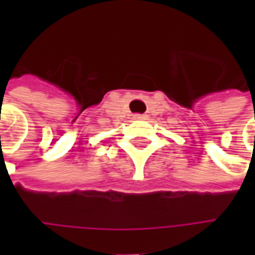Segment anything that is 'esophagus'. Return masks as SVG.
I'll list each match as a JSON object with an SVG mask.
<instances>
[{
	"label": "esophagus",
	"mask_w": 255,
	"mask_h": 255,
	"mask_svg": "<svg viewBox=\"0 0 255 255\" xmlns=\"http://www.w3.org/2000/svg\"><path fill=\"white\" fill-rule=\"evenodd\" d=\"M133 118L134 119H146V115H139L137 113V115H133Z\"/></svg>",
	"instance_id": "esophagus-1"
}]
</instances>
